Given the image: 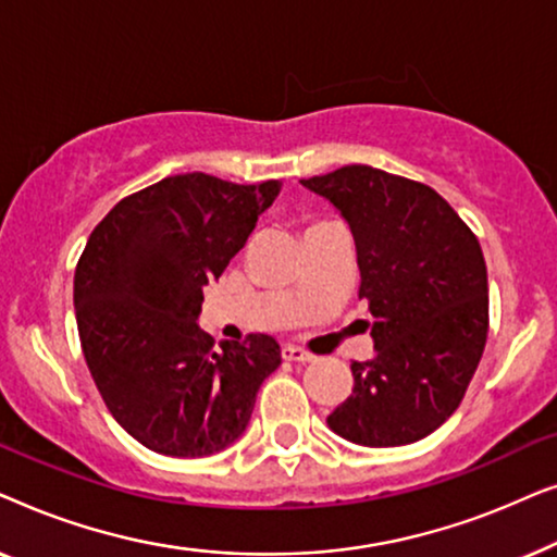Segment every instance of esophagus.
Segmentation results:
<instances>
[{"mask_svg":"<svg viewBox=\"0 0 557 557\" xmlns=\"http://www.w3.org/2000/svg\"><path fill=\"white\" fill-rule=\"evenodd\" d=\"M281 357L288 362H311L314 360V355L309 352V349H304L299 345H284L281 347Z\"/></svg>","mask_w":557,"mask_h":557,"instance_id":"obj_1","label":"esophagus"}]
</instances>
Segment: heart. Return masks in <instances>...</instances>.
Wrapping results in <instances>:
<instances>
[{
    "instance_id": "obj_1",
    "label": "heart",
    "mask_w": 557,
    "mask_h": 557,
    "mask_svg": "<svg viewBox=\"0 0 557 557\" xmlns=\"http://www.w3.org/2000/svg\"><path fill=\"white\" fill-rule=\"evenodd\" d=\"M314 225H322V223H311V225H309V227H314ZM309 227H307V231H309Z\"/></svg>"
}]
</instances>
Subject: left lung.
Wrapping results in <instances>:
<instances>
[{
    "mask_svg": "<svg viewBox=\"0 0 557 557\" xmlns=\"http://www.w3.org/2000/svg\"><path fill=\"white\" fill-rule=\"evenodd\" d=\"M347 220L372 314L375 357L326 416L342 438L387 448L421 441L459 408L490 332V286L476 235L423 182L347 164L301 180Z\"/></svg>",
    "mask_w": 557,
    "mask_h": 557,
    "instance_id": "8db88e82",
    "label": "left lung"
}]
</instances>
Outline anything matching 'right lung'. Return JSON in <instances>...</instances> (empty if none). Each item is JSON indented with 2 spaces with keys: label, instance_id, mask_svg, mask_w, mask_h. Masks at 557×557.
<instances>
[{
  "label": "right lung",
  "instance_id": "1",
  "mask_svg": "<svg viewBox=\"0 0 557 557\" xmlns=\"http://www.w3.org/2000/svg\"><path fill=\"white\" fill-rule=\"evenodd\" d=\"M278 187L174 174L113 205L83 248L73 281L83 357L116 423L151 451H223L281 364L269 334L215 347L197 324L202 288L246 246Z\"/></svg>",
  "mask_w": 557,
  "mask_h": 557
}]
</instances>
